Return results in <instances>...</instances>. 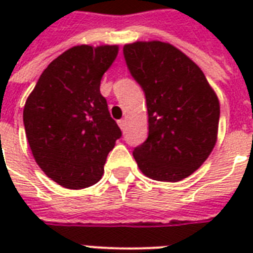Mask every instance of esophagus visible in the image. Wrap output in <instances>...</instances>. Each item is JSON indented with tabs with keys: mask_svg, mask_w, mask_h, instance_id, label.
<instances>
[{
	"mask_svg": "<svg viewBox=\"0 0 253 253\" xmlns=\"http://www.w3.org/2000/svg\"><path fill=\"white\" fill-rule=\"evenodd\" d=\"M118 125L119 127H121V130L125 131V128H126V121H125V119H121V121H118Z\"/></svg>",
	"mask_w": 253,
	"mask_h": 253,
	"instance_id": "34e87169",
	"label": "esophagus"
}]
</instances>
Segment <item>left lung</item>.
<instances>
[{
	"mask_svg": "<svg viewBox=\"0 0 253 253\" xmlns=\"http://www.w3.org/2000/svg\"><path fill=\"white\" fill-rule=\"evenodd\" d=\"M123 55L148 111V138L132 152L139 169L167 182L190 176L215 146V91L200 67L169 43L135 42L123 47Z\"/></svg>",
	"mask_w": 253,
	"mask_h": 253,
	"instance_id": "1",
	"label": "left lung"
}]
</instances>
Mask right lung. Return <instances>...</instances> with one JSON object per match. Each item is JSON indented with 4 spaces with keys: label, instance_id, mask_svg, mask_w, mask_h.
I'll return each mask as SVG.
<instances>
[{
    "label": "right lung",
    "instance_id": "1",
    "mask_svg": "<svg viewBox=\"0 0 253 253\" xmlns=\"http://www.w3.org/2000/svg\"><path fill=\"white\" fill-rule=\"evenodd\" d=\"M118 45H75L43 71L23 109L26 136L43 172L67 189L94 185L122 131L99 91Z\"/></svg>",
    "mask_w": 253,
    "mask_h": 253
}]
</instances>
